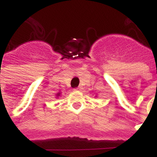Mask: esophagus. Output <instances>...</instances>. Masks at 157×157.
Returning <instances> with one entry per match:
<instances>
[{
	"instance_id": "esophagus-1",
	"label": "esophagus",
	"mask_w": 157,
	"mask_h": 157,
	"mask_svg": "<svg viewBox=\"0 0 157 157\" xmlns=\"http://www.w3.org/2000/svg\"><path fill=\"white\" fill-rule=\"evenodd\" d=\"M74 90H75V91H79V90H80V88H76V89H74Z\"/></svg>"
}]
</instances>
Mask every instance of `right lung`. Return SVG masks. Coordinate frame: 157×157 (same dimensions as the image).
Masks as SVG:
<instances>
[{"label": "right lung", "instance_id": "add662e5", "mask_svg": "<svg viewBox=\"0 0 157 157\" xmlns=\"http://www.w3.org/2000/svg\"><path fill=\"white\" fill-rule=\"evenodd\" d=\"M56 95H57V97H58V96H59V95H60V93H58V94H56Z\"/></svg>", "mask_w": 157, "mask_h": 157}]
</instances>
